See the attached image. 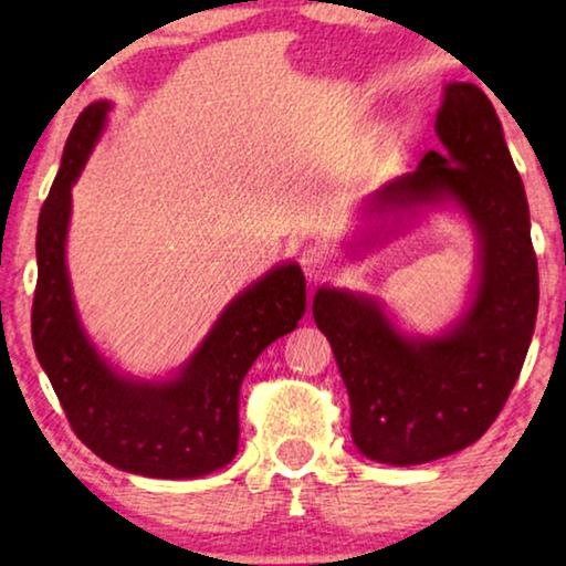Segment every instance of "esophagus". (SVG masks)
Listing matches in <instances>:
<instances>
[{
	"label": "esophagus",
	"mask_w": 566,
	"mask_h": 566,
	"mask_svg": "<svg viewBox=\"0 0 566 566\" xmlns=\"http://www.w3.org/2000/svg\"><path fill=\"white\" fill-rule=\"evenodd\" d=\"M298 265L306 273L308 281H319V277H324V273L329 270V254L327 250H322V247L308 244L298 254Z\"/></svg>",
	"instance_id": "34e87169"
}]
</instances>
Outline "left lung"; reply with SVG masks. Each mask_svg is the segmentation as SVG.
<instances>
[{
	"mask_svg": "<svg viewBox=\"0 0 566 566\" xmlns=\"http://www.w3.org/2000/svg\"><path fill=\"white\" fill-rule=\"evenodd\" d=\"M428 151L368 200V213L455 203L479 237V277L467 314L440 337H407L378 301L319 289L314 322L350 394L363 455L412 467L459 453L490 430L521 376L538 312V265L523 180L497 113L476 84H446Z\"/></svg>",
	"mask_w": 566,
	"mask_h": 566,
	"instance_id": "left-lung-1",
	"label": "left lung"
}]
</instances>
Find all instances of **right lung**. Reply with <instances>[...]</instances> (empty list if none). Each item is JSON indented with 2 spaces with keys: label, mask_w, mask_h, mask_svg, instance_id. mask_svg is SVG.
Masks as SVG:
<instances>
[{
  "label": "right lung",
  "mask_w": 566,
  "mask_h": 566,
  "mask_svg": "<svg viewBox=\"0 0 566 566\" xmlns=\"http://www.w3.org/2000/svg\"><path fill=\"white\" fill-rule=\"evenodd\" d=\"M111 103L76 118L61 169L41 208L33 345L76 438L115 469L154 479H192L227 467L239 443V386L247 370L306 312L298 265L273 268L223 308L203 345L169 381L126 378L84 335L66 273L72 185L103 134Z\"/></svg>",
  "instance_id": "1"
}]
</instances>
